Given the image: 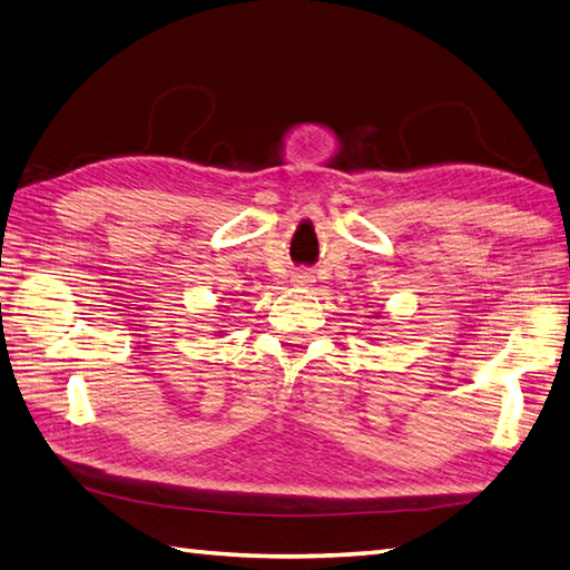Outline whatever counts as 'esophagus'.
<instances>
[{
	"mask_svg": "<svg viewBox=\"0 0 570 570\" xmlns=\"http://www.w3.org/2000/svg\"><path fill=\"white\" fill-rule=\"evenodd\" d=\"M314 275L309 271H295L293 273V285L295 287H312Z\"/></svg>",
	"mask_w": 570,
	"mask_h": 570,
	"instance_id": "obj_1",
	"label": "esophagus"
}]
</instances>
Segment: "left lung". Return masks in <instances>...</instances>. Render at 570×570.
I'll return each mask as SVG.
<instances>
[{
  "label": "left lung",
  "instance_id": "1",
  "mask_svg": "<svg viewBox=\"0 0 570 570\" xmlns=\"http://www.w3.org/2000/svg\"><path fill=\"white\" fill-rule=\"evenodd\" d=\"M375 320H381V312H377V314H375Z\"/></svg>",
  "mask_w": 570,
  "mask_h": 570
}]
</instances>
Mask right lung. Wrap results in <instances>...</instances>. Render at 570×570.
I'll return each mask as SVG.
<instances>
[{"mask_svg":"<svg viewBox=\"0 0 570 570\" xmlns=\"http://www.w3.org/2000/svg\"><path fill=\"white\" fill-rule=\"evenodd\" d=\"M217 334H222V332H217Z\"/></svg>","mask_w":570,"mask_h":570,"instance_id":"right-lung-1","label":"right lung"}]
</instances>
